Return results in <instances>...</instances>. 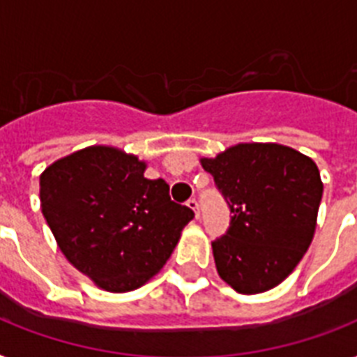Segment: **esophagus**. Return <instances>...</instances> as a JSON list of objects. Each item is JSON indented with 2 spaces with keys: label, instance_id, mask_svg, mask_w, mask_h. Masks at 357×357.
Instances as JSON below:
<instances>
[{
  "label": "esophagus",
  "instance_id": "34e87169",
  "mask_svg": "<svg viewBox=\"0 0 357 357\" xmlns=\"http://www.w3.org/2000/svg\"><path fill=\"white\" fill-rule=\"evenodd\" d=\"M187 207H189V209H192V211H195V217H196V218L200 217V211H198V202H196L195 198H190V200H187Z\"/></svg>",
  "mask_w": 357,
  "mask_h": 357
}]
</instances>
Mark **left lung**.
<instances>
[{"instance_id": "1", "label": "left lung", "mask_w": 357, "mask_h": 357, "mask_svg": "<svg viewBox=\"0 0 357 357\" xmlns=\"http://www.w3.org/2000/svg\"><path fill=\"white\" fill-rule=\"evenodd\" d=\"M200 162L231 213L226 235L211 243L218 276L243 294L276 287L313 241L322 198L317 165L274 142L231 146Z\"/></svg>"}]
</instances>
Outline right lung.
<instances>
[{
    "label": "right lung",
    "mask_w": 357,
    "mask_h": 357,
    "mask_svg": "<svg viewBox=\"0 0 357 357\" xmlns=\"http://www.w3.org/2000/svg\"><path fill=\"white\" fill-rule=\"evenodd\" d=\"M111 146H89L40 176L42 215L64 257L98 287L126 293L144 285L176 248L195 213L170 200L165 179Z\"/></svg>",
    "instance_id": "obj_1"
}]
</instances>
